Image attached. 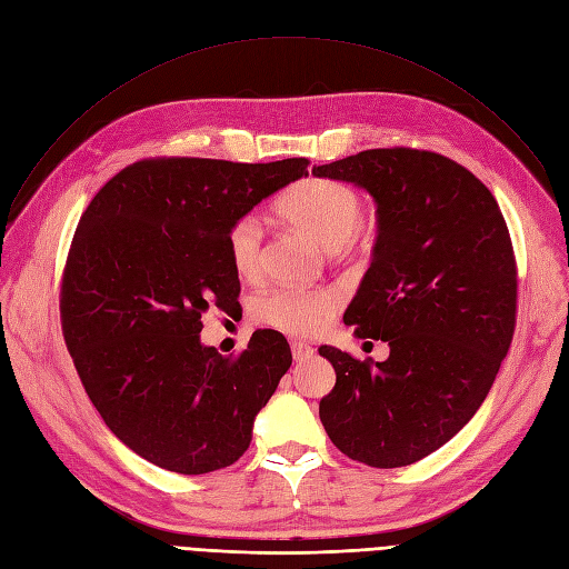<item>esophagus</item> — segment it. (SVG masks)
Segmentation results:
<instances>
[{"mask_svg":"<svg viewBox=\"0 0 569 569\" xmlns=\"http://www.w3.org/2000/svg\"><path fill=\"white\" fill-rule=\"evenodd\" d=\"M291 356L297 362L308 360L312 356V346H308L306 341H291Z\"/></svg>","mask_w":569,"mask_h":569,"instance_id":"1","label":"esophagus"}]
</instances>
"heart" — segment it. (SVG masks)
<instances>
[{"instance_id": "b5f03b06", "label": "heart", "mask_w": 569, "mask_h": 569, "mask_svg": "<svg viewBox=\"0 0 569 569\" xmlns=\"http://www.w3.org/2000/svg\"><path fill=\"white\" fill-rule=\"evenodd\" d=\"M362 198L356 188L331 179H306L278 200V213L308 232L325 249L339 251L362 228ZM263 223L253 213L234 217L226 230V251L240 278H257L263 268ZM339 293L331 289L278 287L253 306L263 325L287 335H312L339 310Z\"/></svg>"}]
</instances>
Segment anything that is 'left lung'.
Segmentation results:
<instances>
[{
  "label": "left lung",
  "mask_w": 569,
  "mask_h": 569,
  "mask_svg": "<svg viewBox=\"0 0 569 569\" xmlns=\"http://www.w3.org/2000/svg\"><path fill=\"white\" fill-rule=\"evenodd\" d=\"M377 202L375 259L343 322L390 346L383 362L320 346L337 371L320 421L346 457L421 461L473 419L516 331L518 266L495 194L459 162L375 148L312 167Z\"/></svg>",
  "instance_id": "left-lung-1"
}]
</instances>
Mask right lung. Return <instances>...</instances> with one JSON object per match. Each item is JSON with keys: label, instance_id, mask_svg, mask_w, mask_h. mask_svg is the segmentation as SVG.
<instances>
[{"label": "right lung", "instance_id": "obj_1", "mask_svg": "<svg viewBox=\"0 0 569 569\" xmlns=\"http://www.w3.org/2000/svg\"><path fill=\"white\" fill-rule=\"evenodd\" d=\"M308 164L139 160L77 223L61 278L66 346L98 415L146 461L200 476L247 452L291 350L280 331L259 329L226 358L200 343L202 316L240 306L230 221L308 176Z\"/></svg>", "mask_w": 569, "mask_h": 569}]
</instances>
